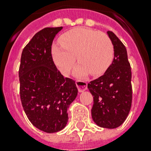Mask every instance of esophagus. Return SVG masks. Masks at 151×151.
I'll use <instances>...</instances> for the list:
<instances>
[{
    "mask_svg": "<svg viewBox=\"0 0 151 151\" xmlns=\"http://www.w3.org/2000/svg\"><path fill=\"white\" fill-rule=\"evenodd\" d=\"M76 85L78 87V91L80 92H82L84 91L87 89V82L85 81H81V80H78L76 81Z\"/></svg>",
    "mask_w": 151,
    "mask_h": 151,
    "instance_id": "esophagus-1",
    "label": "esophagus"
}]
</instances>
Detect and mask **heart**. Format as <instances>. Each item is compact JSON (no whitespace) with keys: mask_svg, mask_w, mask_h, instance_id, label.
<instances>
[{"mask_svg":"<svg viewBox=\"0 0 151 151\" xmlns=\"http://www.w3.org/2000/svg\"><path fill=\"white\" fill-rule=\"evenodd\" d=\"M61 46L52 48V56L62 73L67 75L73 70L76 57L81 64L76 68L77 75L90 73L103 74L114 59V45L105 34L94 29L78 27L69 30L60 38Z\"/></svg>","mask_w":151,"mask_h":151,"instance_id":"obj_1","label":"heart"}]
</instances>
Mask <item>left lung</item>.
I'll list each match as a JSON object with an SVG mask.
<instances>
[{"label": "left lung", "instance_id": "obj_1", "mask_svg": "<svg viewBox=\"0 0 151 151\" xmlns=\"http://www.w3.org/2000/svg\"><path fill=\"white\" fill-rule=\"evenodd\" d=\"M114 57L104 74L88 84L93 96L92 117L97 125L106 129L119 127L129 115L132 106L131 66L125 46L112 31Z\"/></svg>", "mask_w": 151, "mask_h": 151}]
</instances>
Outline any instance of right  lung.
Segmentation results:
<instances>
[{
    "label": "right lung",
    "instance_id": "obj_1",
    "mask_svg": "<svg viewBox=\"0 0 151 151\" xmlns=\"http://www.w3.org/2000/svg\"><path fill=\"white\" fill-rule=\"evenodd\" d=\"M62 29L46 27L37 32L23 48L19 70L23 110L34 126L48 133L66 126L67 109L78 95L75 81L63 78L52 59V41Z\"/></svg>",
    "mask_w": 151,
    "mask_h": 151
}]
</instances>
